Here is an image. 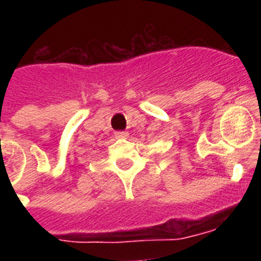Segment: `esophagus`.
Masks as SVG:
<instances>
[{"label":"esophagus","mask_w":261,"mask_h":261,"mask_svg":"<svg viewBox=\"0 0 261 261\" xmlns=\"http://www.w3.org/2000/svg\"><path fill=\"white\" fill-rule=\"evenodd\" d=\"M115 137H116V138H126V137H128V132H124V130H119V132H115Z\"/></svg>","instance_id":"obj_1"}]
</instances>
